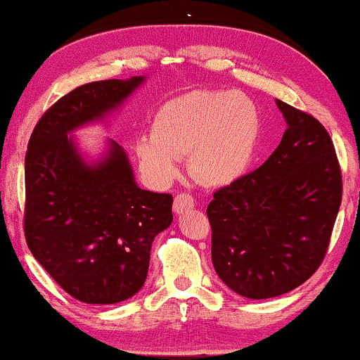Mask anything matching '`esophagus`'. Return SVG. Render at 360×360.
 Instances as JSON below:
<instances>
[{
    "label": "esophagus",
    "mask_w": 360,
    "mask_h": 360,
    "mask_svg": "<svg viewBox=\"0 0 360 360\" xmlns=\"http://www.w3.org/2000/svg\"><path fill=\"white\" fill-rule=\"evenodd\" d=\"M194 199L189 194H178L174 197V204H173V210L174 214H182V212L194 209Z\"/></svg>",
    "instance_id": "34e87169"
}]
</instances>
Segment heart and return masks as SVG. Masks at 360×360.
<instances>
[{
  "instance_id": "heart-1",
  "label": "heart",
  "mask_w": 360,
  "mask_h": 360,
  "mask_svg": "<svg viewBox=\"0 0 360 360\" xmlns=\"http://www.w3.org/2000/svg\"><path fill=\"white\" fill-rule=\"evenodd\" d=\"M264 119L250 96L230 89H197L156 110L151 134L136 139L141 173L166 186L189 155L192 174L202 184L225 187L246 174L259 148Z\"/></svg>"
}]
</instances>
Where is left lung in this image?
Segmentation results:
<instances>
[{
    "instance_id": "8db88e82",
    "label": "left lung",
    "mask_w": 360,
    "mask_h": 360,
    "mask_svg": "<svg viewBox=\"0 0 360 360\" xmlns=\"http://www.w3.org/2000/svg\"><path fill=\"white\" fill-rule=\"evenodd\" d=\"M287 122L262 166L221 187L207 207L212 262L246 298L282 295L321 264L342 199L331 136L313 115L276 99Z\"/></svg>"
}]
</instances>
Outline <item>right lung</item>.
Masks as SVG:
<instances>
[{
    "instance_id": "right-lung-1",
    "label": "right lung",
    "mask_w": 360,
    "mask_h": 360,
    "mask_svg": "<svg viewBox=\"0 0 360 360\" xmlns=\"http://www.w3.org/2000/svg\"><path fill=\"white\" fill-rule=\"evenodd\" d=\"M143 81L79 86L40 117L27 145V246L52 279L84 303L134 297L148 274L151 243L173 221V195L140 189L117 141L109 140L104 155L89 163L68 136L104 120Z\"/></svg>"
}]
</instances>
